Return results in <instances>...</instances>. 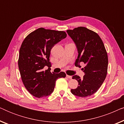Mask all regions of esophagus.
I'll use <instances>...</instances> for the list:
<instances>
[{
	"label": "esophagus",
	"instance_id": "34e87169",
	"mask_svg": "<svg viewBox=\"0 0 124 124\" xmlns=\"http://www.w3.org/2000/svg\"><path fill=\"white\" fill-rule=\"evenodd\" d=\"M67 77L69 79H72V77L71 76H69V75H67Z\"/></svg>",
	"mask_w": 124,
	"mask_h": 124
}]
</instances>
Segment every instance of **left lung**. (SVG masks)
I'll return each mask as SVG.
<instances>
[{
	"label": "left lung",
	"mask_w": 124,
	"mask_h": 124,
	"mask_svg": "<svg viewBox=\"0 0 124 124\" xmlns=\"http://www.w3.org/2000/svg\"><path fill=\"white\" fill-rule=\"evenodd\" d=\"M67 32L77 47V59L75 65L80 67L84 62L82 68L85 75L83 78L78 76H73L78 82V87L71 89L74 95L85 98L95 94L106 79L108 69V55L103 42L95 32L85 27H78Z\"/></svg>",
	"instance_id": "left-lung-1"
}]
</instances>
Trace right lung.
Segmentation results:
<instances>
[{
	"label": "right lung",
	"instance_id": "add662e5",
	"mask_svg": "<svg viewBox=\"0 0 124 124\" xmlns=\"http://www.w3.org/2000/svg\"><path fill=\"white\" fill-rule=\"evenodd\" d=\"M67 37L64 31L40 28L30 33L21 44L18 60L20 75L25 87L37 98L50 95L54 91L56 81L65 78L63 72H50V52L55 45ZM49 68L45 71V66Z\"/></svg>",
	"mask_w": 124,
	"mask_h": 124
}]
</instances>
